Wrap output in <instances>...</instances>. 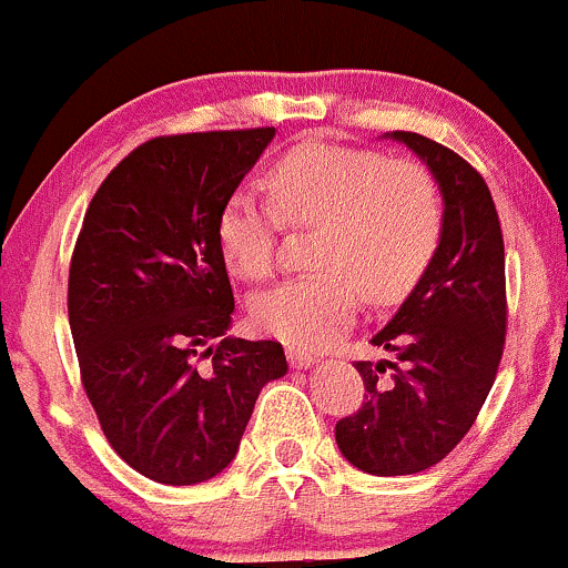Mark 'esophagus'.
I'll return each mask as SVG.
<instances>
[{
	"instance_id": "obj_1",
	"label": "esophagus",
	"mask_w": 568,
	"mask_h": 568,
	"mask_svg": "<svg viewBox=\"0 0 568 568\" xmlns=\"http://www.w3.org/2000/svg\"><path fill=\"white\" fill-rule=\"evenodd\" d=\"M286 358H290L292 369H308V366L317 364V358H314L312 353H301V349H295V347L286 349Z\"/></svg>"
}]
</instances>
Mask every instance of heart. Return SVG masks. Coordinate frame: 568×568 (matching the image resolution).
<instances>
[{
  "instance_id": "heart-1",
  "label": "heart",
  "mask_w": 568,
  "mask_h": 568,
  "mask_svg": "<svg viewBox=\"0 0 568 568\" xmlns=\"http://www.w3.org/2000/svg\"><path fill=\"white\" fill-rule=\"evenodd\" d=\"M262 202L235 191L215 221V241L235 276L260 282L276 262L278 219L320 224L314 265L251 301V325L295 349H320L342 336L358 297L390 303L418 282L435 256L443 207L432 174L407 158L303 142L273 163Z\"/></svg>"
}]
</instances>
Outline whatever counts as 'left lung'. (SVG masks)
I'll return each instance as SVG.
<instances>
[{"label":"left lung","mask_w":568,"mask_h":568,"mask_svg":"<svg viewBox=\"0 0 568 568\" xmlns=\"http://www.w3.org/2000/svg\"><path fill=\"white\" fill-rule=\"evenodd\" d=\"M429 166L443 196L435 256L388 325L390 361H358L366 402L336 424L338 452L372 476H413L457 448L487 399L506 344V251L481 174L443 144L388 133Z\"/></svg>","instance_id":"obj_1"}]
</instances>
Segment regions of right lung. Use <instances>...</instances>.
Listing matches in <instances>:
<instances>
[{
    "mask_svg": "<svg viewBox=\"0 0 568 568\" xmlns=\"http://www.w3.org/2000/svg\"><path fill=\"white\" fill-rule=\"evenodd\" d=\"M273 136L150 139L111 169L75 241L68 320L81 383L111 448L158 484L219 476L260 390L286 374L278 342L226 336L235 297L215 241L221 207Z\"/></svg>",
    "mask_w": 568,
    "mask_h": 568,
    "instance_id": "obj_1",
    "label": "right lung"
}]
</instances>
